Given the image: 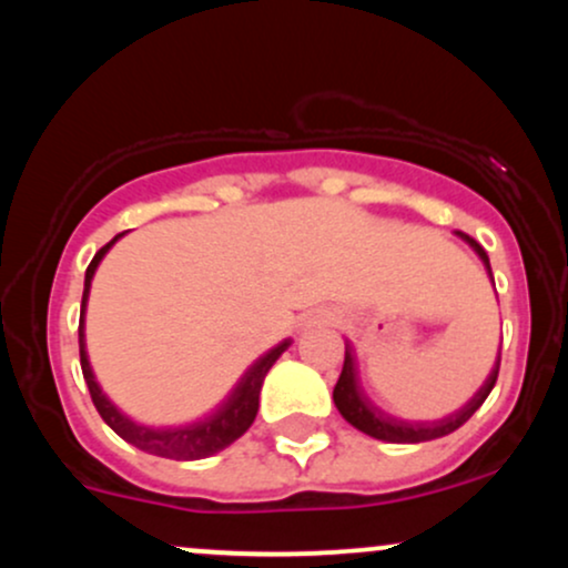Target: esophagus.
I'll return each mask as SVG.
<instances>
[{
	"instance_id": "1",
	"label": "esophagus",
	"mask_w": 568,
	"mask_h": 568,
	"mask_svg": "<svg viewBox=\"0 0 568 568\" xmlns=\"http://www.w3.org/2000/svg\"><path fill=\"white\" fill-rule=\"evenodd\" d=\"M336 321V315L334 312H325V310H321V312H315V315H310L306 317V325H321V323H334Z\"/></svg>"
}]
</instances>
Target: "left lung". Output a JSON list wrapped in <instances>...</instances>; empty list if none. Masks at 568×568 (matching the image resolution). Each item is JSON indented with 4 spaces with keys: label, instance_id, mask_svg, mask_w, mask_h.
<instances>
[{
    "label": "left lung",
    "instance_id": "obj_1",
    "mask_svg": "<svg viewBox=\"0 0 568 568\" xmlns=\"http://www.w3.org/2000/svg\"><path fill=\"white\" fill-rule=\"evenodd\" d=\"M456 237L465 240V243L470 245L475 253H478V258L484 262L486 272H488V280L494 283L491 264H488V256H486L484 247L475 243L470 234H465V232H456ZM497 374H499V352H497V361H494L491 374H488L486 382L480 384L478 393H475L470 400L465 403V406L456 408L454 414H446L443 419H397V416L387 414V410H382L379 406H376V403L366 395V389L361 387L355 347H352L349 338H344V366H342V376H338V382L334 387V403H336L338 414H342L352 427L371 435V438L384 440V443H425V440L443 438V435L454 433V429H459L462 425H465L475 410L484 406L488 393H491L494 384H497Z\"/></svg>",
    "mask_w": 568,
    "mask_h": 568
}]
</instances>
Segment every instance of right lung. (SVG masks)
Instances as JSON below:
<instances>
[{
	"label": "right lung",
	"instance_id": "1",
	"mask_svg": "<svg viewBox=\"0 0 568 568\" xmlns=\"http://www.w3.org/2000/svg\"><path fill=\"white\" fill-rule=\"evenodd\" d=\"M120 237H125V232L116 234L112 243H106L101 251L95 253L93 262H90L88 272H84V291H82V310H80V363H82V376L88 382L90 397H93L98 414L106 422L109 427L120 435L122 440H128L130 446L141 448V452L165 456V459H205L224 452L226 446H232L247 427L253 425L258 414V395H262V384L270 374V368L275 366L277 357L291 347V338L275 344L272 349H266L256 363H251L240 382L234 384L232 393L219 403L211 414H205L202 419L186 422V425H168V427H152L141 425L133 416H128L125 410L116 408L114 400H109V395L103 393L101 384H98L93 366H90L88 357V342H84V312H88V298H90V285H93L98 264L103 262L112 245Z\"/></svg>",
	"mask_w": 568,
	"mask_h": 568
}]
</instances>
